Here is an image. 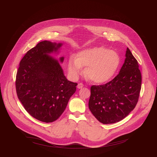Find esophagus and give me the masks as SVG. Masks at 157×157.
<instances>
[{"mask_svg": "<svg viewBox=\"0 0 157 157\" xmlns=\"http://www.w3.org/2000/svg\"><path fill=\"white\" fill-rule=\"evenodd\" d=\"M83 86H84V85H83V84H82V83H79V84H78V89H81Z\"/></svg>", "mask_w": 157, "mask_h": 157, "instance_id": "1", "label": "esophagus"}]
</instances>
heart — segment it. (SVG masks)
I'll return each instance as SVG.
<instances>
[{"label":"heart","mask_w":157,"mask_h":157,"mask_svg":"<svg viewBox=\"0 0 157 157\" xmlns=\"http://www.w3.org/2000/svg\"><path fill=\"white\" fill-rule=\"evenodd\" d=\"M121 63L119 54L104 47H94L79 52L75 58L71 56L68 62L70 75L76 79L86 67V76L96 83L110 80L116 73Z\"/></svg>","instance_id":"1"}]
</instances>
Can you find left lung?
<instances>
[{
  "mask_svg": "<svg viewBox=\"0 0 157 157\" xmlns=\"http://www.w3.org/2000/svg\"><path fill=\"white\" fill-rule=\"evenodd\" d=\"M119 73L109 82L91 87L89 108L104 124H114L135 108L141 89L142 76L137 59L127 48Z\"/></svg>",
  "mask_w": 157,
  "mask_h": 157,
  "instance_id": "8db88e82",
  "label": "left lung"
}]
</instances>
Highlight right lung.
<instances>
[{"mask_svg": "<svg viewBox=\"0 0 157 157\" xmlns=\"http://www.w3.org/2000/svg\"><path fill=\"white\" fill-rule=\"evenodd\" d=\"M62 44L38 43L21 59L16 76L18 99L30 116L46 123L61 116L78 85L66 79L58 61L50 56ZM63 60L60 57V62Z\"/></svg>", "mask_w": 157, "mask_h": 157, "instance_id": "obj_1", "label": "right lung"}]
</instances>
